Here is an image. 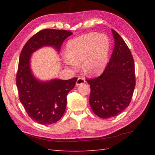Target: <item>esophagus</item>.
I'll return each instance as SVG.
<instances>
[{
  "label": "esophagus",
  "mask_w": 155,
  "mask_h": 155,
  "mask_svg": "<svg viewBox=\"0 0 155 155\" xmlns=\"http://www.w3.org/2000/svg\"><path fill=\"white\" fill-rule=\"evenodd\" d=\"M85 82L86 81H85L84 78L79 77L77 79V82H76V85H77V86H79V85H81V84H83L85 83Z\"/></svg>",
  "instance_id": "34e87169"
}]
</instances>
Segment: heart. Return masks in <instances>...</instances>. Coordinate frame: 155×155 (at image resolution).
I'll use <instances>...</instances> for the list:
<instances>
[{
    "instance_id": "1",
    "label": "heart",
    "mask_w": 155,
    "mask_h": 155,
    "mask_svg": "<svg viewBox=\"0 0 155 155\" xmlns=\"http://www.w3.org/2000/svg\"><path fill=\"white\" fill-rule=\"evenodd\" d=\"M110 52V41L107 35L89 32L69 41L63 58L66 67L77 71L82 62L84 73L95 76L103 71L107 65Z\"/></svg>"
}]
</instances>
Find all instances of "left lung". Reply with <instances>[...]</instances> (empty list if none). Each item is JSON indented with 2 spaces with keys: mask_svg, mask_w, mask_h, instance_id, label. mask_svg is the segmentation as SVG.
<instances>
[{
  "mask_svg": "<svg viewBox=\"0 0 155 155\" xmlns=\"http://www.w3.org/2000/svg\"><path fill=\"white\" fill-rule=\"evenodd\" d=\"M112 33L114 48L109 62L100 77L87 80L91 109L102 118L114 117L126 109L135 87L133 56L119 34L113 29Z\"/></svg>",
  "mask_w": 155,
  "mask_h": 155,
  "instance_id": "obj_1",
  "label": "left lung"
}]
</instances>
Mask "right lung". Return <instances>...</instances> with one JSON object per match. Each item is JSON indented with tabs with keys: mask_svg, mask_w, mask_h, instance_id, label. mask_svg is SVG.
Here are the masks:
<instances>
[{
	"mask_svg": "<svg viewBox=\"0 0 155 155\" xmlns=\"http://www.w3.org/2000/svg\"><path fill=\"white\" fill-rule=\"evenodd\" d=\"M72 35L68 31L44 29L29 39L20 55L16 81L19 98L28 116L39 124L54 123L62 117L67 96L77 78L39 80L31 69L32 54L45 47H53L59 52L62 42Z\"/></svg>",
	"mask_w": 155,
	"mask_h": 155,
	"instance_id": "add662e5",
	"label": "right lung"
}]
</instances>
